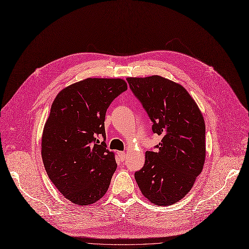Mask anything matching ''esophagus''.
<instances>
[{
	"label": "esophagus",
	"mask_w": 249,
	"mask_h": 249,
	"mask_svg": "<svg viewBox=\"0 0 249 249\" xmlns=\"http://www.w3.org/2000/svg\"><path fill=\"white\" fill-rule=\"evenodd\" d=\"M125 152L124 151H118V156L120 157V160H122V161H124V160H125Z\"/></svg>",
	"instance_id": "obj_1"
}]
</instances>
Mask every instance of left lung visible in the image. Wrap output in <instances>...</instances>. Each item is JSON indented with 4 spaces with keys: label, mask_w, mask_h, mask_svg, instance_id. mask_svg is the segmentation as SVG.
I'll return each instance as SVG.
<instances>
[{
    "label": "left lung",
    "mask_w": 249,
    "mask_h": 249,
    "mask_svg": "<svg viewBox=\"0 0 249 249\" xmlns=\"http://www.w3.org/2000/svg\"><path fill=\"white\" fill-rule=\"evenodd\" d=\"M129 89L152 122V132L162 137L135 178L152 203L171 205L193 187L205 160V124L187 90L160 75L127 78Z\"/></svg>",
    "instance_id": "8db88e82"
}]
</instances>
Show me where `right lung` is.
Listing matches in <instances>:
<instances>
[{
  "instance_id": "obj_1",
  "label": "right lung",
  "mask_w": 249,
  "mask_h": 249,
  "mask_svg": "<svg viewBox=\"0 0 249 249\" xmlns=\"http://www.w3.org/2000/svg\"><path fill=\"white\" fill-rule=\"evenodd\" d=\"M126 89L121 79L89 78L61 90L52 105L42 138L43 162L54 186L75 204H91L108 189L117 162L105 142L106 112Z\"/></svg>"
}]
</instances>
